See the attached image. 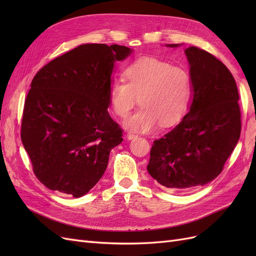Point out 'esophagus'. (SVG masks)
Instances as JSON below:
<instances>
[{"label":"esophagus","mask_w":256,"mask_h":256,"mask_svg":"<svg viewBox=\"0 0 256 256\" xmlns=\"http://www.w3.org/2000/svg\"><path fill=\"white\" fill-rule=\"evenodd\" d=\"M138 138V136L132 134V132H128L127 134V138H128V140H134V138Z\"/></svg>","instance_id":"34e87169"}]
</instances>
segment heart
<instances>
[{"instance_id":"obj_1","label":"heart","mask_w":256,"mask_h":256,"mask_svg":"<svg viewBox=\"0 0 256 256\" xmlns=\"http://www.w3.org/2000/svg\"><path fill=\"white\" fill-rule=\"evenodd\" d=\"M124 78L110 85L112 109L126 118L140 102L142 106L124 125L136 132H148L171 126L180 120L188 106L191 79L187 70L152 58H141L128 66Z\"/></svg>"}]
</instances>
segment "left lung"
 Masks as SVG:
<instances>
[{
	"mask_svg": "<svg viewBox=\"0 0 256 256\" xmlns=\"http://www.w3.org/2000/svg\"><path fill=\"white\" fill-rule=\"evenodd\" d=\"M184 53L193 88L190 111L173 130L154 141L147 166L154 180L178 191L214 180L242 131L239 94L228 68L196 47H189Z\"/></svg>",
	"mask_w": 256,
	"mask_h": 256,
	"instance_id": "8db88e82",
	"label": "left lung"
}]
</instances>
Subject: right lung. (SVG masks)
Here are the masks:
<instances>
[{
  "mask_svg": "<svg viewBox=\"0 0 256 256\" xmlns=\"http://www.w3.org/2000/svg\"><path fill=\"white\" fill-rule=\"evenodd\" d=\"M125 46L81 44L38 72L23 109L21 140L37 180L80 198L102 177L122 129L108 112L114 63Z\"/></svg>",
  "mask_w": 256,
  "mask_h": 256,
  "instance_id": "1",
  "label": "right lung"
}]
</instances>
